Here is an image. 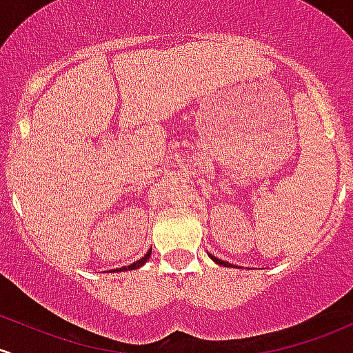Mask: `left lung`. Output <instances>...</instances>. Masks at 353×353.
<instances>
[{
	"label": "left lung",
	"instance_id": "8db88e82",
	"mask_svg": "<svg viewBox=\"0 0 353 353\" xmlns=\"http://www.w3.org/2000/svg\"><path fill=\"white\" fill-rule=\"evenodd\" d=\"M211 258H212V261L218 263V265H221V266H228V268H230V266H233V265H231V263L223 261V259H219V258H214V256H211Z\"/></svg>",
	"mask_w": 353,
	"mask_h": 353
}]
</instances>
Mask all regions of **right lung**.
Segmentation results:
<instances>
[{
	"label": "right lung",
	"instance_id": "right-lung-1",
	"mask_svg": "<svg viewBox=\"0 0 353 353\" xmlns=\"http://www.w3.org/2000/svg\"><path fill=\"white\" fill-rule=\"evenodd\" d=\"M150 253H152V250H149V251H147V253L144 254V256H142L141 259H137V261L132 263V265H129V266H122V268H117V270H110V271H115V273H117V271H129V270H137V268H141V266H144V265H145V261H147V259L150 258Z\"/></svg>",
	"mask_w": 353,
	"mask_h": 353
}]
</instances>
